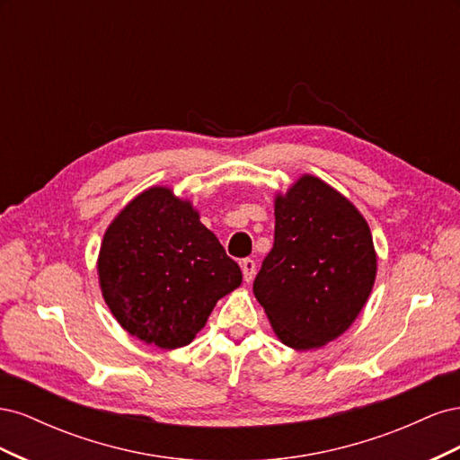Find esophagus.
Returning <instances> with one entry per match:
<instances>
[{
    "instance_id": "esophagus-1",
    "label": "esophagus",
    "mask_w": 460,
    "mask_h": 460,
    "mask_svg": "<svg viewBox=\"0 0 460 460\" xmlns=\"http://www.w3.org/2000/svg\"><path fill=\"white\" fill-rule=\"evenodd\" d=\"M242 272H243V280L249 284L255 278V261L253 259H243L242 261Z\"/></svg>"
}]
</instances>
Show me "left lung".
I'll use <instances>...</instances> for the list:
<instances>
[{
	"label": "left lung",
	"mask_w": 460,
	"mask_h": 460,
	"mask_svg": "<svg viewBox=\"0 0 460 460\" xmlns=\"http://www.w3.org/2000/svg\"><path fill=\"white\" fill-rule=\"evenodd\" d=\"M274 245L253 282L276 338L318 349L349 330L378 272L368 222L336 188L301 174L274 198Z\"/></svg>",
	"instance_id": "8db88e82"
}]
</instances>
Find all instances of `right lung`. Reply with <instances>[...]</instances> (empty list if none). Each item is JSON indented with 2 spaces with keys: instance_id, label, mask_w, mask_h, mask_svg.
<instances>
[{
  "instance_id": "obj_1",
  "label": "right lung",
  "mask_w": 460,
  "mask_h": 460,
  "mask_svg": "<svg viewBox=\"0 0 460 460\" xmlns=\"http://www.w3.org/2000/svg\"><path fill=\"white\" fill-rule=\"evenodd\" d=\"M97 278L117 323L171 351L196 340L217 301L240 288L242 270L190 199L151 186L111 220Z\"/></svg>"
}]
</instances>
